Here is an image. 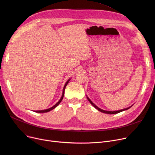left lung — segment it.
I'll return each instance as SVG.
<instances>
[{
	"mask_svg": "<svg viewBox=\"0 0 155 155\" xmlns=\"http://www.w3.org/2000/svg\"><path fill=\"white\" fill-rule=\"evenodd\" d=\"M87 99L88 100V101L91 102V104L93 105V106L95 108V109H97V110H99L100 112H103V113H105V114H117V113H119V112H122V111H124V110H127L128 109H129L130 107H131L132 106H131V107H128V108H126V109H121V110H116V111H107V110H102V109H100L99 107H98L97 106V105H95L90 99H89V98L88 97H87Z\"/></svg>",
	"mask_w": 155,
	"mask_h": 155,
	"instance_id": "left-lung-1",
	"label": "left lung"
}]
</instances>
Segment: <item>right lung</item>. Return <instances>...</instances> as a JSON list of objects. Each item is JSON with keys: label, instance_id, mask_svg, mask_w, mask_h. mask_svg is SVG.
<instances>
[{"label": "right lung", "instance_id": "add662e5", "mask_svg": "<svg viewBox=\"0 0 155 155\" xmlns=\"http://www.w3.org/2000/svg\"><path fill=\"white\" fill-rule=\"evenodd\" d=\"M70 80V78L67 81V82H66V84H65V85H64V87H63V94H62V96H61V99H60V101L57 102L54 105H53V106L52 107H51V108H50V109H45V110H35V112H38V113H43V112H49V111H50V110H53V109H54L56 107H57L58 106V105L60 104V103L61 102V101H62V99H63V95H64V89H65V87H67V84H68V82Z\"/></svg>", "mask_w": 155, "mask_h": 155}]
</instances>
